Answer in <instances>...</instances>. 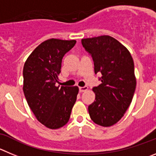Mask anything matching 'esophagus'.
<instances>
[{"instance_id":"34e87169","label":"esophagus","mask_w":156,"mask_h":156,"mask_svg":"<svg viewBox=\"0 0 156 156\" xmlns=\"http://www.w3.org/2000/svg\"><path fill=\"white\" fill-rule=\"evenodd\" d=\"M88 90V87L87 86H84V87H80L79 88V91L80 92H85Z\"/></svg>"}]
</instances>
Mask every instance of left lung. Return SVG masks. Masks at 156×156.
<instances>
[{"mask_svg":"<svg viewBox=\"0 0 156 156\" xmlns=\"http://www.w3.org/2000/svg\"><path fill=\"white\" fill-rule=\"evenodd\" d=\"M81 44L92 57L94 73L102 75L101 85L92 88L95 99L88 106L90 118L95 124L109 127L124 116L132 101L136 87L133 59L111 36L81 39Z\"/></svg>","mask_w":156,"mask_h":156,"instance_id":"1","label":"left lung"}]
</instances>
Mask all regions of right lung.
I'll return each mask as SVG.
<instances>
[{
	"instance_id": "obj_1",
	"label": "right lung",
	"mask_w": 156,
	"mask_h": 156,
	"mask_svg": "<svg viewBox=\"0 0 156 156\" xmlns=\"http://www.w3.org/2000/svg\"><path fill=\"white\" fill-rule=\"evenodd\" d=\"M75 43V40H46L24 63V96L37 121L48 129H57L66 125L76 101L78 87L57 86L62 58Z\"/></svg>"
}]
</instances>
